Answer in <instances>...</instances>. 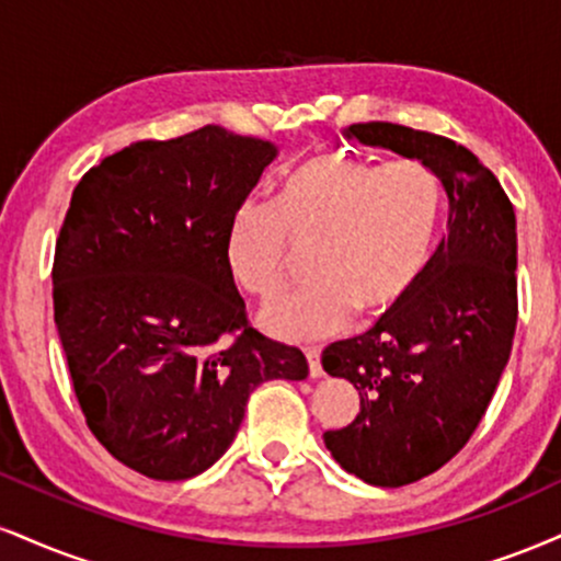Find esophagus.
<instances>
[{
	"label": "esophagus",
	"instance_id": "esophagus-1",
	"mask_svg": "<svg viewBox=\"0 0 561 561\" xmlns=\"http://www.w3.org/2000/svg\"><path fill=\"white\" fill-rule=\"evenodd\" d=\"M306 357H308V374L313 376V379H319V376L323 374L321 350L319 347H306Z\"/></svg>",
	"mask_w": 561,
	"mask_h": 561
}]
</instances>
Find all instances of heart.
<instances>
[{
	"label": "heart",
	"instance_id": "heart-1",
	"mask_svg": "<svg viewBox=\"0 0 561 561\" xmlns=\"http://www.w3.org/2000/svg\"><path fill=\"white\" fill-rule=\"evenodd\" d=\"M444 195L417 161H379L329 148L282 178L272 206L242 204L227 227V261L255 298L282 293L293 242L313 245V285L261 310L287 342L336 334L355 319H383L415 295L434 263Z\"/></svg>",
	"mask_w": 561,
	"mask_h": 561
}]
</instances>
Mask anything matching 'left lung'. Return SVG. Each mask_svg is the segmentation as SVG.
Wrapping results in <instances>:
<instances>
[{"mask_svg": "<svg viewBox=\"0 0 561 561\" xmlns=\"http://www.w3.org/2000/svg\"><path fill=\"white\" fill-rule=\"evenodd\" d=\"M345 135L421 161L449 198V232L413 298L321 355L323 370L360 394L355 421L323 444L347 473L397 489L468 444L502 379L517 327L515 208L494 172L444 135L394 123Z\"/></svg>", "mask_w": 561, "mask_h": 561, "instance_id": "obj_1", "label": "left lung"}]
</instances>
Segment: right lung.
<instances>
[{"mask_svg":"<svg viewBox=\"0 0 561 561\" xmlns=\"http://www.w3.org/2000/svg\"><path fill=\"white\" fill-rule=\"evenodd\" d=\"M276 148L206 125L138 140L72 191L54 251V321L88 428L114 460L185 481L225 455L251 391L308 360L251 327L227 227Z\"/></svg>","mask_w":561,"mask_h":561,"instance_id":"1","label":"right lung"}]
</instances>
